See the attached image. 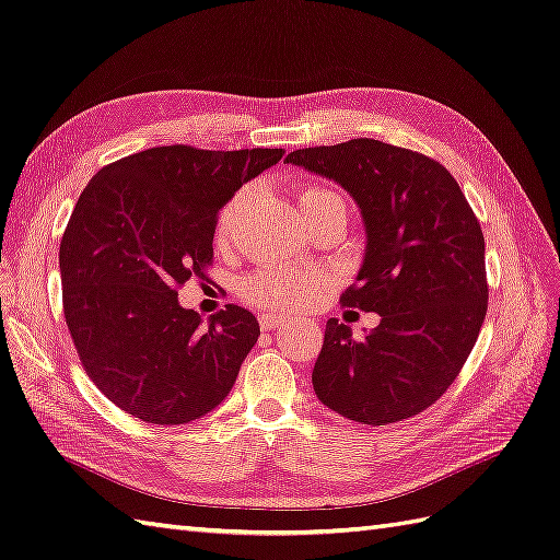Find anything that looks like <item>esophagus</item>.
Masks as SVG:
<instances>
[{
	"mask_svg": "<svg viewBox=\"0 0 560 560\" xmlns=\"http://www.w3.org/2000/svg\"><path fill=\"white\" fill-rule=\"evenodd\" d=\"M284 320L282 317H278V315H261L259 317V325H261V329L264 331H273L276 327H280Z\"/></svg>",
	"mask_w": 560,
	"mask_h": 560,
	"instance_id": "1",
	"label": "esophagus"
}]
</instances>
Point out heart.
Segmentation results:
<instances>
[{
    "instance_id": "b5f03b06",
    "label": "heart",
    "mask_w": 560,
    "mask_h": 560,
    "mask_svg": "<svg viewBox=\"0 0 560 560\" xmlns=\"http://www.w3.org/2000/svg\"><path fill=\"white\" fill-rule=\"evenodd\" d=\"M247 190L235 192L233 198L223 205L217 219V243H229L233 233V223L237 217V207L243 202ZM299 207L301 211L313 209L323 202H343L337 190H331L320 184H308L299 188ZM329 278L323 270L315 268H284V266H268L261 268L259 273L245 280L243 296L247 304L270 311V313H301L320 304V299L327 292Z\"/></svg>"
}]
</instances>
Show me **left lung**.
<instances>
[{
  "label": "left lung",
  "mask_w": 560,
  "mask_h": 560,
  "mask_svg": "<svg viewBox=\"0 0 560 560\" xmlns=\"http://www.w3.org/2000/svg\"><path fill=\"white\" fill-rule=\"evenodd\" d=\"M287 162L353 195L368 249L341 304L382 317L362 339L329 317L317 398L370 427L424 412L459 376L488 313L486 237L471 205L441 162L384 141L301 148Z\"/></svg>",
  "instance_id": "obj_1"
}]
</instances>
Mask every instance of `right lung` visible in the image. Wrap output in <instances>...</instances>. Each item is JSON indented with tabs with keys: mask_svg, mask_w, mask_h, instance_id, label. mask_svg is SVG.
I'll return each instance as SVG.
<instances>
[{
	"mask_svg": "<svg viewBox=\"0 0 560 560\" xmlns=\"http://www.w3.org/2000/svg\"><path fill=\"white\" fill-rule=\"evenodd\" d=\"M282 155L158 145L82 190L58 252L63 313L89 380L119 410L176 427L229 396L259 323L229 304L202 325L178 290L209 280L219 209Z\"/></svg>",
	"mask_w": 560,
	"mask_h": 560,
	"instance_id": "right-lung-1",
	"label": "right lung"
}]
</instances>
